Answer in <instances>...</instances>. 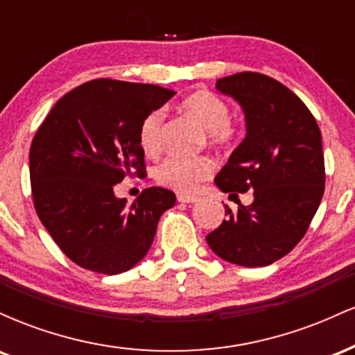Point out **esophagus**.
Listing matches in <instances>:
<instances>
[{
	"mask_svg": "<svg viewBox=\"0 0 355 355\" xmlns=\"http://www.w3.org/2000/svg\"><path fill=\"white\" fill-rule=\"evenodd\" d=\"M177 200L180 203H195L198 202V198L193 197V195H178Z\"/></svg>",
	"mask_w": 355,
	"mask_h": 355,
	"instance_id": "obj_1",
	"label": "esophagus"
}]
</instances>
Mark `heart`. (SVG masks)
<instances>
[{"mask_svg": "<svg viewBox=\"0 0 355 355\" xmlns=\"http://www.w3.org/2000/svg\"><path fill=\"white\" fill-rule=\"evenodd\" d=\"M183 112L190 115L205 130V137L214 145H227L237 135L232 125L229 105L210 92H197L187 96L182 103ZM164 135V113L152 112L141 121L138 140L145 155L155 157L162 152ZM214 172V162L209 157H178L172 155L155 168V178L160 185L180 193H191L200 182L207 180Z\"/></svg>", "mask_w": 355, "mask_h": 355, "instance_id": "heart-1", "label": "heart"}]
</instances>
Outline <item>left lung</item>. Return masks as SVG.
I'll return each mask as SVG.
<instances>
[{
    "label": "left lung",
    "instance_id": "left-lung-1",
    "mask_svg": "<svg viewBox=\"0 0 355 355\" xmlns=\"http://www.w3.org/2000/svg\"><path fill=\"white\" fill-rule=\"evenodd\" d=\"M245 115L247 135L215 177L223 193L254 190V202L232 211L207 235L220 259L242 267H266L304 237L325 185L322 137L304 101L262 73L217 80Z\"/></svg>",
    "mask_w": 355,
    "mask_h": 355
}]
</instances>
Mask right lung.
I'll return each mask as SVG.
<instances>
[{"label": "right lung", "instance_id": "obj_1", "mask_svg": "<svg viewBox=\"0 0 355 355\" xmlns=\"http://www.w3.org/2000/svg\"><path fill=\"white\" fill-rule=\"evenodd\" d=\"M175 95L157 85L93 80L56 101L30 148L36 214L63 254L98 274L130 270L153 243L173 191L150 187L132 205L113 187L145 175L141 121Z\"/></svg>", "mask_w": 355, "mask_h": 355}]
</instances>
